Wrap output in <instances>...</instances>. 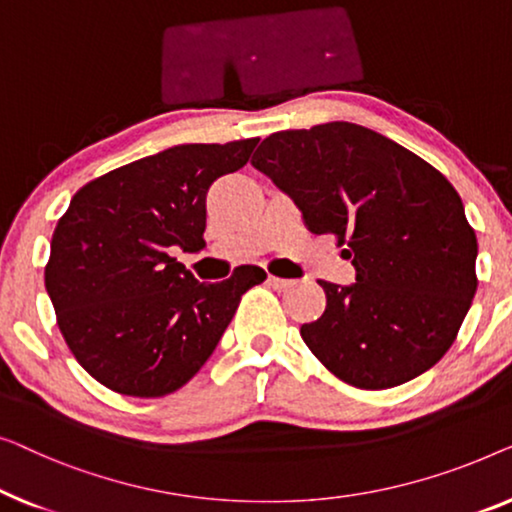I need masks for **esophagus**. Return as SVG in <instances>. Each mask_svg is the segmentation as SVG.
I'll use <instances>...</instances> for the list:
<instances>
[{
    "label": "esophagus",
    "mask_w": 512,
    "mask_h": 512,
    "mask_svg": "<svg viewBox=\"0 0 512 512\" xmlns=\"http://www.w3.org/2000/svg\"><path fill=\"white\" fill-rule=\"evenodd\" d=\"M269 285H271V287H276V290H280V292H283V290H290V287H292L294 283H292V280H287V278L269 276Z\"/></svg>",
    "instance_id": "34e87169"
}]
</instances>
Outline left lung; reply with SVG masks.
Wrapping results in <instances>:
<instances>
[{
	"label": "left lung",
	"mask_w": 512,
	"mask_h": 512,
	"mask_svg": "<svg viewBox=\"0 0 512 512\" xmlns=\"http://www.w3.org/2000/svg\"><path fill=\"white\" fill-rule=\"evenodd\" d=\"M304 215L334 234L357 278L318 280L325 313L301 338L343 383L387 390L429 371L478 290V239L441 171L355 122L266 136L253 157Z\"/></svg>",
	"instance_id": "8db88e82"
}]
</instances>
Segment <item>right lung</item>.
Returning a JSON list of instances; mask_svg holds the SVG:
<instances>
[{
    "instance_id": "1",
    "label": "right lung",
    "mask_w": 512,
    "mask_h": 512,
    "mask_svg": "<svg viewBox=\"0 0 512 512\" xmlns=\"http://www.w3.org/2000/svg\"><path fill=\"white\" fill-rule=\"evenodd\" d=\"M259 139L185 143L95 178L57 220L46 290L78 364L127 397L171 394L213 355L241 297L266 278L239 266L199 283L176 248L206 246V194Z\"/></svg>"
}]
</instances>
